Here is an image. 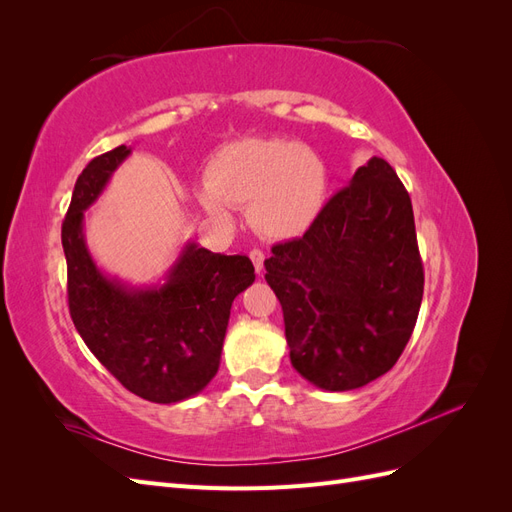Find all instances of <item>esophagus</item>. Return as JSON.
<instances>
[{
    "mask_svg": "<svg viewBox=\"0 0 512 512\" xmlns=\"http://www.w3.org/2000/svg\"><path fill=\"white\" fill-rule=\"evenodd\" d=\"M250 258H252V262H254V269H256L258 275H260L262 271H265V254H262L260 250H252V252H250Z\"/></svg>",
    "mask_w": 512,
    "mask_h": 512,
    "instance_id": "esophagus-1",
    "label": "esophagus"
}]
</instances>
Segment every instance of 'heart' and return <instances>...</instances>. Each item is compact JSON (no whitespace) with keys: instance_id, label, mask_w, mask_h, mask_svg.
I'll return each mask as SVG.
<instances>
[{"instance_id":"obj_1","label":"heart","mask_w":512,"mask_h":512,"mask_svg":"<svg viewBox=\"0 0 512 512\" xmlns=\"http://www.w3.org/2000/svg\"><path fill=\"white\" fill-rule=\"evenodd\" d=\"M327 164L312 147L284 138H243L213 153L207 185L196 196L215 220L228 222L230 207L247 205V222L260 237H301L327 198Z\"/></svg>"}]
</instances>
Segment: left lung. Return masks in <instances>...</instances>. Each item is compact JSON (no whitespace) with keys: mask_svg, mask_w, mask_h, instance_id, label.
Masks as SVG:
<instances>
[{"mask_svg":"<svg viewBox=\"0 0 512 512\" xmlns=\"http://www.w3.org/2000/svg\"><path fill=\"white\" fill-rule=\"evenodd\" d=\"M290 363L324 391L361 389L404 352L423 301L410 196L391 164L356 168L301 239L273 245Z\"/></svg>","mask_w":512,"mask_h":512,"instance_id":"8db88e82","label":"left lung"}]
</instances>
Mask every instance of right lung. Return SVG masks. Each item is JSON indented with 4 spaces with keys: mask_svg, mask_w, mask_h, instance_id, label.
<instances>
[{
    "mask_svg": "<svg viewBox=\"0 0 512 512\" xmlns=\"http://www.w3.org/2000/svg\"><path fill=\"white\" fill-rule=\"evenodd\" d=\"M130 153L126 145L106 151L76 179L61 226L70 316L87 348L130 393L177 404L218 374L232 301L256 273L247 256L213 254L196 241H185L156 282L130 284L106 273L87 245L85 211Z\"/></svg>",
    "mask_w": 512,
    "mask_h": 512,
    "instance_id": "right-lung-1",
    "label": "right lung"
}]
</instances>
